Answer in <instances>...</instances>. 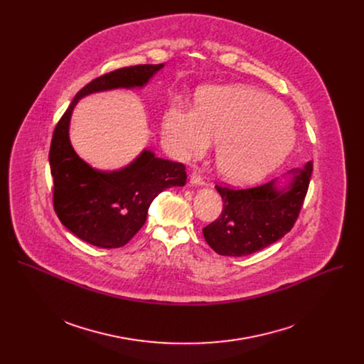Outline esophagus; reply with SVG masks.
Returning a JSON list of instances; mask_svg holds the SVG:
<instances>
[{"mask_svg": "<svg viewBox=\"0 0 364 364\" xmlns=\"http://www.w3.org/2000/svg\"><path fill=\"white\" fill-rule=\"evenodd\" d=\"M190 183H191L193 186H203V184H204V178H203L197 171H194V173L190 176Z\"/></svg>", "mask_w": 364, "mask_h": 364, "instance_id": "34e87169", "label": "esophagus"}]
</instances>
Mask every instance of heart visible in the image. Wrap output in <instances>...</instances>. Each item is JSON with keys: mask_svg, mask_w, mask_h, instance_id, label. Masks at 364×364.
Returning a JSON list of instances; mask_svg holds the SVG:
<instances>
[{"mask_svg": "<svg viewBox=\"0 0 364 364\" xmlns=\"http://www.w3.org/2000/svg\"><path fill=\"white\" fill-rule=\"evenodd\" d=\"M164 135L177 159L203 155L218 142L216 167L232 184L261 181L291 154L295 131L284 105L246 86H209L197 93V111L174 107Z\"/></svg>", "mask_w": 364, "mask_h": 364, "instance_id": "heart-1", "label": "heart"}]
</instances>
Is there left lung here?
Masks as SVG:
<instances>
[{"instance_id": "8db88e82", "label": "left lung", "mask_w": 364, "mask_h": 364, "mask_svg": "<svg viewBox=\"0 0 364 364\" xmlns=\"http://www.w3.org/2000/svg\"><path fill=\"white\" fill-rule=\"evenodd\" d=\"M313 173V161L287 174V184L275 178L267 184L233 190L216 186L223 210L203 235L209 246L223 256H246L284 237L299 215Z\"/></svg>"}]
</instances>
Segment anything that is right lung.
Segmentation results:
<instances>
[{"label": "right lung", "instance_id": "right-lung-1", "mask_svg": "<svg viewBox=\"0 0 364 364\" xmlns=\"http://www.w3.org/2000/svg\"><path fill=\"white\" fill-rule=\"evenodd\" d=\"M163 68L164 63L138 65L96 77L76 93L55 128L48 152L55 212L65 228L93 246L114 249L127 245L144 226L152 200L170 187H183L187 174L181 163L155 157L151 149H144L124 168H93L70 144L73 109L92 93L144 87Z\"/></svg>", "mask_w": 364, "mask_h": 364}]
</instances>
